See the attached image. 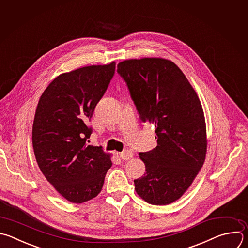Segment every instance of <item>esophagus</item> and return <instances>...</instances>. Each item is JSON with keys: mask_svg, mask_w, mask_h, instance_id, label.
Listing matches in <instances>:
<instances>
[{"mask_svg": "<svg viewBox=\"0 0 248 248\" xmlns=\"http://www.w3.org/2000/svg\"><path fill=\"white\" fill-rule=\"evenodd\" d=\"M119 155H120V157H121L122 159H124V160H127V159H129V158H131V157H132L133 153H132L130 150H125V151H124V152L120 153V154H119Z\"/></svg>", "mask_w": 248, "mask_h": 248, "instance_id": "1", "label": "esophagus"}]
</instances>
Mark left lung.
Returning a JSON list of instances; mask_svg holds the SVG:
<instances>
[{
	"label": "left lung",
	"instance_id": "8db88e82",
	"mask_svg": "<svg viewBox=\"0 0 248 248\" xmlns=\"http://www.w3.org/2000/svg\"><path fill=\"white\" fill-rule=\"evenodd\" d=\"M118 73L125 81L143 123L155 124L157 146L139 153L144 176L136 193L155 205L178 200L202 169L206 127L201 101L179 67L162 58L124 60Z\"/></svg>",
	"mask_w": 248,
	"mask_h": 248
}]
</instances>
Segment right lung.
Returning a JSON list of instances; mask_svg holds the SVG:
<instances>
[{
    "label": "right lung",
    "mask_w": 248,
    "mask_h": 248,
    "mask_svg": "<svg viewBox=\"0 0 248 248\" xmlns=\"http://www.w3.org/2000/svg\"><path fill=\"white\" fill-rule=\"evenodd\" d=\"M115 69L112 62L59 75L36 109L32 142L38 166L54 189L74 203L95 198L112 166L101 147L88 145L93 133L88 124Z\"/></svg>",
    "instance_id": "1"
}]
</instances>
